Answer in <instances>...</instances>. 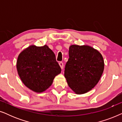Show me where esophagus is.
<instances>
[{"instance_id": "obj_1", "label": "esophagus", "mask_w": 122, "mask_h": 122, "mask_svg": "<svg viewBox=\"0 0 122 122\" xmlns=\"http://www.w3.org/2000/svg\"><path fill=\"white\" fill-rule=\"evenodd\" d=\"M59 64L60 66H61V69H63V68H64V64H63V63L61 62H61L59 63Z\"/></svg>"}]
</instances>
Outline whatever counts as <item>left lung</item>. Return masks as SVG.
<instances>
[{
	"label": "left lung",
	"instance_id": "1",
	"mask_svg": "<svg viewBox=\"0 0 122 122\" xmlns=\"http://www.w3.org/2000/svg\"><path fill=\"white\" fill-rule=\"evenodd\" d=\"M69 56L64 71L68 86L77 94L87 93L96 86L103 74L102 56L90 46L71 45Z\"/></svg>",
	"mask_w": 122,
	"mask_h": 122
}]
</instances>
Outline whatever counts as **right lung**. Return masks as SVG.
Wrapping results in <instances>:
<instances>
[{
	"instance_id": "add662e5",
	"label": "right lung",
	"mask_w": 122,
	"mask_h": 122,
	"mask_svg": "<svg viewBox=\"0 0 122 122\" xmlns=\"http://www.w3.org/2000/svg\"><path fill=\"white\" fill-rule=\"evenodd\" d=\"M16 68L25 86L36 93L47 89L61 72L54 52L46 45L30 46L23 51L18 56Z\"/></svg>"
}]
</instances>
